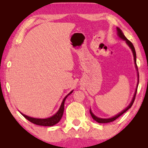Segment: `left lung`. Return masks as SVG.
Listing matches in <instances>:
<instances>
[{"label":"left lung","instance_id":"left-lung-1","mask_svg":"<svg viewBox=\"0 0 148 148\" xmlns=\"http://www.w3.org/2000/svg\"><path fill=\"white\" fill-rule=\"evenodd\" d=\"M117 36H119V38H120L121 39H122L123 40H125V42H126V44L128 45L129 47L131 48V49L132 50V54H133V57H134V64H135V67H136V69L137 71V76H138V83H137V86H136V90H135V92H134V96L132 97V99L131 102V103L129 104V105L128 106H127L126 108L124 109L123 111H121L120 113L117 114L116 116L112 117H110V118H100V117H97L95 115H94V114L92 113L91 110L90 109V114H91V116L92 117V119H93L95 121H96L97 122L99 123H110V122H112L116 120V119L118 118L119 117H120L121 116L122 114H123L125 112H127V110H128L129 108H131V107L132 106V104H133V102L134 101V99H135V97H136V91H137V88H138V82H139V74H138V67H137V65H136V51H135V49H134V47L133 46V44H132L131 42H130L128 39H127L126 37L123 34V32L121 31V29H120L119 27H117Z\"/></svg>","mask_w":148,"mask_h":148}]
</instances>
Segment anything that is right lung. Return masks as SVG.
Instances as JSON below:
<instances>
[{
	"label": "right lung",
	"mask_w": 148,
	"mask_h": 148,
	"mask_svg": "<svg viewBox=\"0 0 148 148\" xmlns=\"http://www.w3.org/2000/svg\"><path fill=\"white\" fill-rule=\"evenodd\" d=\"M73 92V90L72 91H71L69 93L66 95V97H64V99L62 100V102L61 104V106H60L59 109L57 112H56V114H54L53 116H52L49 117H47V118H44V119H41V118H34V117H32L28 116H26L23 114H22L21 112H20L23 116L25 117V118L29 120V121H31V123L34 124H36L37 125H41V126H53L56 124H57V123H59L60 120H61V117L63 115V112H64V102L65 100L67 98V97L69 95H71L72 92Z\"/></svg>",
	"instance_id": "obj_1"
}]
</instances>
